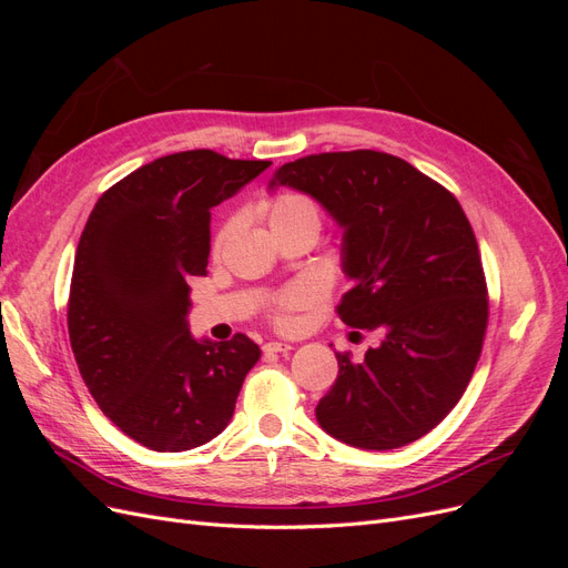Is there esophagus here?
<instances>
[{
  "instance_id": "34e87169",
  "label": "esophagus",
  "mask_w": 568,
  "mask_h": 568,
  "mask_svg": "<svg viewBox=\"0 0 568 568\" xmlns=\"http://www.w3.org/2000/svg\"><path fill=\"white\" fill-rule=\"evenodd\" d=\"M263 351L265 353H291L294 351V346H291V343H282V341H270V343H265Z\"/></svg>"
}]
</instances>
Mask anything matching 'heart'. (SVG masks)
I'll list each match as a JSON object with an SVG mask.
<instances>
[{"label":"heart","instance_id":"obj_1","mask_svg":"<svg viewBox=\"0 0 568 568\" xmlns=\"http://www.w3.org/2000/svg\"><path fill=\"white\" fill-rule=\"evenodd\" d=\"M263 211H265V217L270 222L272 232L282 230V227H291V225H311L315 230H320V225H322V209L317 205V201L301 194V192L274 194L272 199H267L263 203ZM232 232H234V220L225 222V225H222L220 232L215 234V242H213L215 253L225 246ZM307 301H311V294H307V291L301 286L284 291V294L277 298V303H274V322H277L280 326H291L294 324V313Z\"/></svg>","mask_w":568,"mask_h":568}]
</instances>
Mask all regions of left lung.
<instances>
[{"label": "left lung", "mask_w": 568, "mask_h": 568, "mask_svg": "<svg viewBox=\"0 0 568 568\" xmlns=\"http://www.w3.org/2000/svg\"><path fill=\"white\" fill-rule=\"evenodd\" d=\"M311 194L343 230L353 282L338 317L382 343L338 376L315 407L326 434L393 450L438 426L462 398L484 346L488 291L474 230L448 189L382 151H336L284 163L270 189Z\"/></svg>", "instance_id": "obj_1"}]
</instances>
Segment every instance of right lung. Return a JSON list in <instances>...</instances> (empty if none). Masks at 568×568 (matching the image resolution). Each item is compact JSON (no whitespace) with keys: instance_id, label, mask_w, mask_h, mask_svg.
Masks as SVG:
<instances>
[{"instance_id":"1","label":"right lung","mask_w":568,"mask_h":568,"mask_svg":"<svg viewBox=\"0 0 568 568\" xmlns=\"http://www.w3.org/2000/svg\"><path fill=\"white\" fill-rule=\"evenodd\" d=\"M211 149L156 159L101 194L82 230L68 334L101 412L156 453L225 432L261 348L189 334V280L205 277L211 209L267 170Z\"/></svg>"}]
</instances>
